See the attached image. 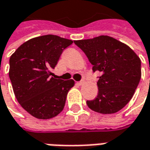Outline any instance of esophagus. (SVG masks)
<instances>
[{
  "mask_svg": "<svg viewBox=\"0 0 150 150\" xmlns=\"http://www.w3.org/2000/svg\"><path fill=\"white\" fill-rule=\"evenodd\" d=\"M83 83H84V80H81V81L78 82V84H79V85H80V86H81V85L83 84Z\"/></svg>",
  "mask_w": 150,
  "mask_h": 150,
  "instance_id": "34e87169",
  "label": "esophagus"
}]
</instances>
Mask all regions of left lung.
Returning a JSON list of instances; mask_svg holds the SVG:
<instances>
[{"label": "left lung", "mask_w": 150, "mask_h": 150, "mask_svg": "<svg viewBox=\"0 0 150 150\" xmlns=\"http://www.w3.org/2000/svg\"><path fill=\"white\" fill-rule=\"evenodd\" d=\"M74 42L87 55L93 71L101 73L97 96L87 101L88 108L101 114L122 109L133 96L141 79L140 58L129 46L107 35Z\"/></svg>", "instance_id": "1"}]
</instances>
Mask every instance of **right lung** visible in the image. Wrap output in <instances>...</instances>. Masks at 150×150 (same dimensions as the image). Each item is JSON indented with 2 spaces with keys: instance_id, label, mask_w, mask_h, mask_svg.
<instances>
[{
  "instance_id": "right-lung-1",
  "label": "right lung",
  "mask_w": 150,
  "mask_h": 150,
  "mask_svg": "<svg viewBox=\"0 0 150 150\" xmlns=\"http://www.w3.org/2000/svg\"><path fill=\"white\" fill-rule=\"evenodd\" d=\"M73 41L47 34L28 40L9 59L8 76L15 97L28 113L37 119L58 116L75 85L73 79H54V69L63 50Z\"/></svg>"
}]
</instances>
